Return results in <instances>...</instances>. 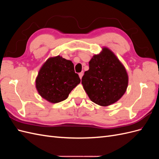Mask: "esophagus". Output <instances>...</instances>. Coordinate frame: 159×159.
Masks as SVG:
<instances>
[{
    "label": "esophagus",
    "mask_w": 159,
    "mask_h": 159,
    "mask_svg": "<svg viewBox=\"0 0 159 159\" xmlns=\"http://www.w3.org/2000/svg\"><path fill=\"white\" fill-rule=\"evenodd\" d=\"M83 75H84V72H83V71H81V72H80V73L79 74V76H80V79H81V78H82V77H83Z\"/></svg>",
    "instance_id": "obj_1"
}]
</instances>
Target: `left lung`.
<instances>
[{
	"label": "left lung",
	"mask_w": 159,
	"mask_h": 159,
	"mask_svg": "<svg viewBox=\"0 0 159 159\" xmlns=\"http://www.w3.org/2000/svg\"><path fill=\"white\" fill-rule=\"evenodd\" d=\"M81 84L91 101L106 107L117 102L127 90L129 77L123 64L107 47L89 62Z\"/></svg>",
	"instance_id": "obj_1"
}]
</instances>
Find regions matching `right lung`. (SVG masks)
Returning <instances> with one entry per match:
<instances>
[{
    "label": "right lung",
    "instance_id": "right-lung-1",
    "mask_svg": "<svg viewBox=\"0 0 159 159\" xmlns=\"http://www.w3.org/2000/svg\"><path fill=\"white\" fill-rule=\"evenodd\" d=\"M80 81L72 61L57 56L49 57L42 66L35 83L38 93L43 99L57 103L68 98Z\"/></svg>",
    "mask_w": 159,
    "mask_h": 159
}]
</instances>
